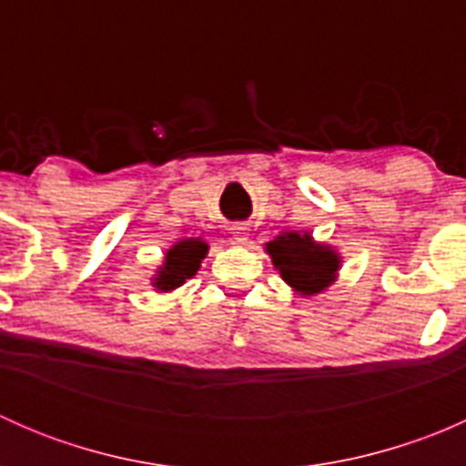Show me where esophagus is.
Returning <instances> with one entry per match:
<instances>
[{
	"label": "esophagus",
	"mask_w": 466,
	"mask_h": 466,
	"mask_svg": "<svg viewBox=\"0 0 466 466\" xmlns=\"http://www.w3.org/2000/svg\"><path fill=\"white\" fill-rule=\"evenodd\" d=\"M234 238L237 243H248V234L243 232V228H234Z\"/></svg>",
	"instance_id": "34e87169"
}]
</instances>
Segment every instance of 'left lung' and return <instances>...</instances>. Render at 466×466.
<instances>
[{
    "instance_id": "8db88e82",
    "label": "left lung",
    "mask_w": 466,
    "mask_h": 466,
    "mask_svg": "<svg viewBox=\"0 0 466 466\" xmlns=\"http://www.w3.org/2000/svg\"><path fill=\"white\" fill-rule=\"evenodd\" d=\"M266 248L284 281H289L302 295L320 293L327 289L340 263L336 252L313 243L309 234H281Z\"/></svg>"
}]
</instances>
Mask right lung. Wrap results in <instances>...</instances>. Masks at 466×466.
<instances>
[{"mask_svg": "<svg viewBox=\"0 0 466 466\" xmlns=\"http://www.w3.org/2000/svg\"><path fill=\"white\" fill-rule=\"evenodd\" d=\"M207 255V243L200 238H187L180 241L177 246H173L167 252V259H164V268L159 270V275L155 277V286L159 290H173L180 284H185V279L196 275V270L200 268V261Z\"/></svg>", "mask_w": 466, "mask_h": 466, "instance_id": "obj_1", "label": "right lung"}]
</instances>
